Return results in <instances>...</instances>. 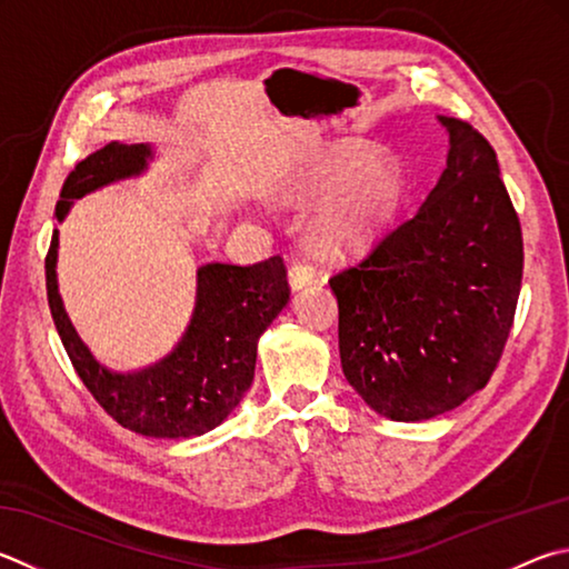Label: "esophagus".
Wrapping results in <instances>:
<instances>
[{
  "mask_svg": "<svg viewBox=\"0 0 569 569\" xmlns=\"http://www.w3.org/2000/svg\"><path fill=\"white\" fill-rule=\"evenodd\" d=\"M316 281V268L308 266L306 261H296L288 268V283H291L293 291H301L308 283Z\"/></svg>",
  "mask_w": 569,
  "mask_h": 569,
  "instance_id": "1",
  "label": "esophagus"
}]
</instances>
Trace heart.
I'll return each instance as SVG.
<instances>
[{"instance_id": "1", "label": "heart", "mask_w": 569, "mask_h": 569, "mask_svg": "<svg viewBox=\"0 0 569 569\" xmlns=\"http://www.w3.org/2000/svg\"><path fill=\"white\" fill-rule=\"evenodd\" d=\"M402 191L406 177L396 157L333 147L308 163L288 199L313 206L328 198L313 229L316 249L326 256H356L390 231Z\"/></svg>"}]
</instances>
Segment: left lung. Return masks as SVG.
<instances>
[{"label": "left lung", "mask_w": 569, "mask_h": 569, "mask_svg": "<svg viewBox=\"0 0 569 569\" xmlns=\"http://www.w3.org/2000/svg\"><path fill=\"white\" fill-rule=\"evenodd\" d=\"M448 129L446 171L416 213L330 278L346 380L380 416L416 422L488 386L522 283V231L495 149Z\"/></svg>", "instance_id": "1"}]
</instances>
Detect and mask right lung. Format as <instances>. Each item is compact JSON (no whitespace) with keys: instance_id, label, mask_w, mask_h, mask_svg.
I'll return each mask as SVG.
<instances>
[{"instance_id":"right-lung-1","label":"right lung","mask_w":569,"mask_h":569,"mask_svg":"<svg viewBox=\"0 0 569 569\" xmlns=\"http://www.w3.org/2000/svg\"><path fill=\"white\" fill-rule=\"evenodd\" d=\"M153 151L149 143L111 141L79 161L61 186L54 216L101 186L139 177ZM59 231L47 253V298L71 366L91 396L119 426L147 438H193L231 416L253 383L256 348L283 311L291 288L281 256L253 266L206 263L196 271V306L186 333L159 363L131 373L101 366L71 326L57 283Z\"/></svg>"}]
</instances>
